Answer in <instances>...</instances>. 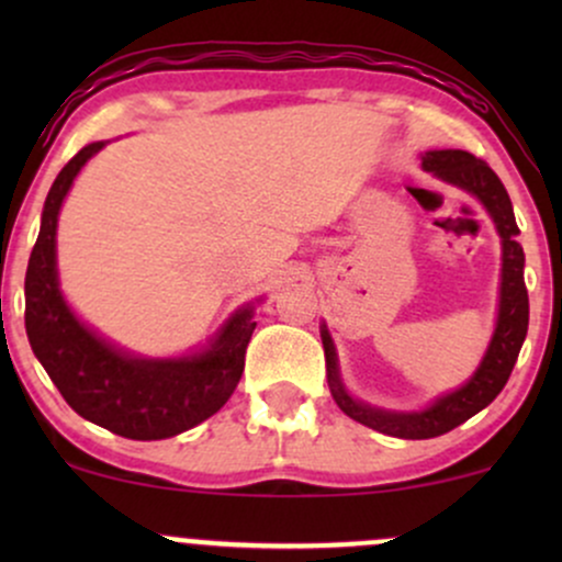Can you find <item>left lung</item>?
I'll use <instances>...</instances> for the list:
<instances>
[{
  "mask_svg": "<svg viewBox=\"0 0 562 562\" xmlns=\"http://www.w3.org/2000/svg\"><path fill=\"white\" fill-rule=\"evenodd\" d=\"M423 166L434 171L436 177L462 187L481 198L492 214L496 229L502 237V299H499V322L488 346L486 357L473 378L462 385L460 391L438 398L434 406L423 412H383L375 406L353 402L344 391L338 378V364H335V348L327 330L322 333V346H325L327 362V383L338 402L340 409L351 420L367 425V428L380 430L396 438H436L454 430L483 406H488L505 389L509 372H513L515 359H518L520 346H524L528 333V290L524 280V245L518 243V224H515L513 203L502 184V179L492 171L486 160L475 158L468 150H430L425 153Z\"/></svg>",
  "mask_w": 562,
  "mask_h": 562,
  "instance_id": "left-lung-1",
  "label": "left lung"
}]
</instances>
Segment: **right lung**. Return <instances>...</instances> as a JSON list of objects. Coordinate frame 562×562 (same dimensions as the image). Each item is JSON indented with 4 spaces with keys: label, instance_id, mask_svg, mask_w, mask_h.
Returning <instances> with one entry per match:
<instances>
[{
    "label": "right lung",
    "instance_id": "add662e5",
    "mask_svg": "<svg viewBox=\"0 0 562 562\" xmlns=\"http://www.w3.org/2000/svg\"><path fill=\"white\" fill-rule=\"evenodd\" d=\"M102 142L81 147L57 173L25 272V333L57 391L83 420L134 441H158L195 428L237 389L254 308L229 319L214 346L187 359H134L115 351L70 314L57 288L55 232L66 192Z\"/></svg>",
    "mask_w": 562,
    "mask_h": 562
}]
</instances>
